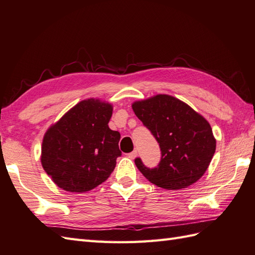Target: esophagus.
Segmentation results:
<instances>
[{"label":"esophagus","mask_w":255,"mask_h":255,"mask_svg":"<svg viewBox=\"0 0 255 255\" xmlns=\"http://www.w3.org/2000/svg\"><path fill=\"white\" fill-rule=\"evenodd\" d=\"M136 155H138V152H136V151H132L131 153L128 154V157H129L130 159H134V158L136 157Z\"/></svg>","instance_id":"34e87169"}]
</instances>
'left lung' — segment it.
Instances as JSON below:
<instances>
[{"label": "left lung", "mask_w": 255, "mask_h": 255, "mask_svg": "<svg viewBox=\"0 0 255 255\" xmlns=\"http://www.w3.org/2000/svg\"><path fill=\"white\" fill-rule=\"evenodd\" d=\"M136 117L158 142L161 157L148 168L140 157L134 164L141 173L158 187L180 190L198 181L215 152L210 124L186 103L168 95H157L132 104Z\"/></svg>", "instance_id": "left-lung-1"}]
</instances>
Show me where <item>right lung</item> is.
<instances>
[{
	"label": "right lung",
	"instance_id": "add662e5",
	"mask_svg": "<svg viewBox=\"0 0 255 255\" xmlns=\"http://www.w3.org/2000/svg\"><path fill=\"white\" fill-rule=\"evenodd\" d=\"M112 112L110 103L84 100L45 133L42 166L62 190L88 192L113 172L122 152L120 132L108 126Z\"/></svg>",
	"mask_w": 255,
	"mask_h": 255
}]
</instances>
